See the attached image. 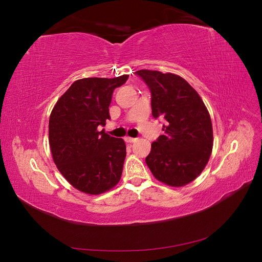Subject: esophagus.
<instances>
[{
  "instance_id": "obj_1",
  "label": "esophagus",
  "mask_w": 262,
  "mask_h": 262,
  "mask_svg": "<svg viewBox=\"0 0 262 262\" xmlns=\"http://www.w3.org/2000/svg\"><path fill=\"white\" fill-rule=\"evenodd\" d=\"M138 139H136V138H130V137H126L125 138V141L128 142V143H133V142H136Z\"/></svg>"
}]
</instances>
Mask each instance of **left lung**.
<instances>
[{"label":"left lung","mask_w":262,"mask_h":262,"mask_svg":"<svg viewBox=\"0 0 262 262\" xmlns=\"http://www.w3.org/2000/svg\"><path fill=\"white\" fill-rule=\"evenodd\" d=\"M136 74L150 91L153 117L165 120V133L153 142L145 162L157 180L172 187L185 186L200 175L212 152L208 109L195 90L176 74L150 70Z\"/></svg>","instance_id":"obj_1"}]
</instances>
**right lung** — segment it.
Returning a JSON list of instances; mask_svg holds the SVG:
<instances>
[{"label": "right lung", "instance_id": "obj_1", "mask_svg": "<svg viewBox=\"0 0 262 262\" xmlns=\"http://www.w3.org/2000/svg\"><path fill=\"white\" fill-rule=\"evenodd\" d=\"M129 75L75 81L57 101L49 119V144L58 169L82 192L100 194L121 178L125 143L104 130L113 93Z\"/></svg>", "mask_w": 262, "mask_h": 262}]
</instances>
